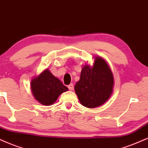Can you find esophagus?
<instances>
[{
  "mask_svg": "<svg viewBox=\"0 0 148 148\" xmlns=\"http://www.w3.org/2000/svg\"><path fill=\"white\" fill-rule=\"evenodd\" d=\"M68 89L70 91H72L74 89V85H73V84H70V85H68Z\"/></svg>",
  "mask_w": 148,
  "mask_h": 148,
  "instance_id": "1",
  "label": "esophagus"
}]
</instances>
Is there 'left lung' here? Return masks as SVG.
Instances as JSON below:
<instances>
[{"label": "left lung", "mask_w": 148, "mask_h": 148, "mask_svg": "<svg viewBox=\"0 0 148 148\" xmlns=\"http://www.w3.org/2000/svg\"><path fill=\"white\" fill-rule=\"evenodd\" d=\"M113 87L111 68L104 59L96 56L92 66H83L74 91L82 105L93 108L105 103L113 93Z\"/></svg>", "instance_id": "8db88e82"}]
</instances>
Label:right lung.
Returning a JSON list of instances; mask_svg holds the SVG:
<instances>
[{
    "label": "right lung",
    "mask_w": 148,
    "mask_h": 148,
    "mask_svg": "<svg viewBox=\"0 0 148 148\" xmlns=\"http://www.w3.org/2000/svg\"><path fill=\"white\" fill-rule=\"evenodd\" d=\"M31 89L35 100L46 106L52 105L61 93L68 90L48 69H45L31 79Z\"/></svg>",
    "instance_id": "1"
}]
</instances>
